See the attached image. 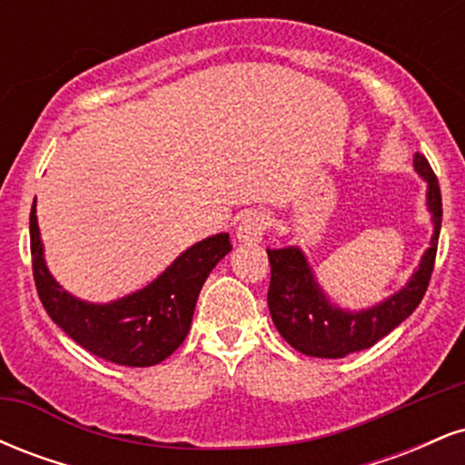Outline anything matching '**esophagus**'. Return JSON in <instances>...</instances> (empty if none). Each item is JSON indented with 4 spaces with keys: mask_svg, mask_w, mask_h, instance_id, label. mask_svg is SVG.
<instances>
[{
    "mask_svg": "<svg viewBox=\"0 0 465 465\" xmlns=\"http://www.w3.org/2000/svg\"><path fill=\"white\" fill-rule=\"evenodd\" d=\"M269 229V216L264 212L251 210L247 214H242L240 218L238 227H236V238L238 242L244 244H258L262 240L264 232Z\"/></svg>",
    "mask_w": 465,
    "mask_h": 465,
    "instance_id": "1",
    "label": "esophagus"
}]
</instances>
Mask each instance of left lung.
Here are the masks:
<instances>
[{"label": "left lung", "mask_w": 465, "mask_h": 465, "mask_svg": "<svg viewBox=\"0 0 465 465\" xmlns=\"http://www.w3.org/2000/svg\"><path fill=\"white\" fill-rule=\"evenodd\" d=\"M413 168L426 181V207L433 221L430 247L409 282L385 302L365 311H345L328 300L312 266L300 247L266 249L271 262L269 311L277 332L288 345L317 359H343L351 351L371 348L398 328L420 306L433 273L437 240L441 229V192L424 154L415 153Z\"/></svg>", "instance_id": "8db88e82"}]
</instances>
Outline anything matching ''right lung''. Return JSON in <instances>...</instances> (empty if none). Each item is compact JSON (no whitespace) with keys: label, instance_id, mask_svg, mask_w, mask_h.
Here are the masks:
<instances>
[{"label":"right lung","instance_id":"right-lung-1","mask_svg":"<svg viewBox=\"0 0 465 465\" xmlns=\"http://www.w3.org/2000/svg\"><path fill=\"white\" fill-rule=\"evenodd\" d=\"M229 251V233H216L185 249L140 291L109 303H92L74 297L52 277L36 223V199L30 212L32 273L41 303L80 348L115 365H157L183 343L201 288Z\"/></svg>","mask_w":465,"mask_h":465}]
</instances>
